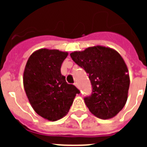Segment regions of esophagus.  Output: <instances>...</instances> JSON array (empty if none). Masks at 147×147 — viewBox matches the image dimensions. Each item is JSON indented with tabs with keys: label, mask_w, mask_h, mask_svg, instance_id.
Here are the masks:
<instances>
[{
	"label": "esophagus",
	"mask_w": 147,
	"mask_h": 147,
	"mask_svg": "<svg viewBox=\"0 0 147 147\" xmlns=\"http://www.w3.org/2000/svg\"><path fill=\"white\" fill-rule=\"evenodd\" d=\"M74 85L76 87V88H78V87H79V85H78V83L77 82H75L74 83Z\"/></svg>",
	"instance_id": "esophagus-1"
}]
</instances>
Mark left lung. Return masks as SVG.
Listing matches in <instances>:
<instances>
[{"mask_svg":"<svg viewBox=\"0 0 147 147\" xmlns=\"http://www.w3.org/2000/svg\"><path fill=\"white\" fill-rule=\"evenodd\" d=\"M70 56L89 75L93 93L84 100L90 113L101 119L115 116L127 102L130 82L120 54L111 48L96 45Z\"/></svg>","mask_w":147,"mask_h":147,"instance_id":"obj_1","label":"left lung"}]
</instances>
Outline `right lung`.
Returning a JSON list of instances; mask_svg holds the SVG:
<instances>
[{
	"instance_id": "obj_1",
	"label": "right lung",
	"mask_w": 147,
	"mask_h": 147,
	"mask_svg": "<svg viewBox=\"0 0 147 147\" xmlns=\"http://www.w3.org/2000/svg\"><path fill=\"white\" fill-rule=\"evenodd\" d=\"M67 55L57 49H39L30 56L23 72V87L32 108L51 121L67 115L80 93L61 74V65Z\"/></svg>"
}]
</instances>
